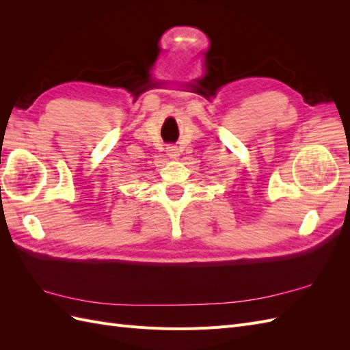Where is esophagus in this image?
I'll list each match as a JSON object with an SVG mask.
<instances>
[{"instance_id":"esophagus-1","label":"esophagus","mask_w":350,"mask_h":350,"mask_svg":"<svg viewBox=\"0 0 350 350\" xmlns=\"http://www.w3.org/2000/svg\"><path fill=\"white\" fill-rule=\"evenodd\" d=\"M166 152H167V156L171 157V159H176L178 157V154H179V152H178V149L175 146H169V147H166Z\"/></svg>"}]
</instances>
